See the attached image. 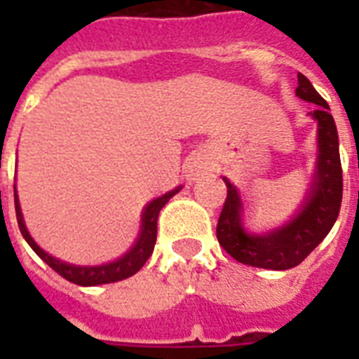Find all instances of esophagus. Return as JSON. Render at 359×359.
Masks as SVG:
<instances>
[{
    "label": "esophagus",
    "instance_id": "34e87169",
    "mask_svg": "<svg viewBox=\"0 0 359 359\" xmlns=\"http://www.w3.org/2000/svg\"><path fill=\"white\" fill-rule=\"evenodd\" d=\"M205 171H207V162L201 156L191 158L190 162L186 163V177H188V180H197Z\"/></svg>",
    "mask_w": 359,
    "mask_h": 359
}]
</instances>
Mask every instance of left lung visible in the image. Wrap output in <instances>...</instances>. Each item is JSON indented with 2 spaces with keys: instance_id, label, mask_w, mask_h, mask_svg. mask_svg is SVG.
<instances>
[{
  "instance_id": "left-lung-1",
  "label": "left lung",
  "mask_w": 359,
  "mask_h": 359,
  "mask_svg": "<svg viewBox=\"0 0 359 359\" xmlns=\"http://www.w3.org/2000/svg\"><path fill=\"white\" fill-rule=\"evenodd\" d=\"M296 97L318 106L309 114L318 126V154L311 188L294 218L268 233H250L242 219L244 199L229 179H224L227 199L219 214L216 236L219 245L242 264L268 270H289L298 266L326 238L339 216L343 169L335 121L330 115L326 100L304 74H298Z\"/></svg>"
}]
</instances>
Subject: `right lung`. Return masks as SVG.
Here are the masks:
<instances>
[{
  "mask_svg": "<svg viewBox=\"0 0 359 359\" xmlns=\"http://www.w3.org/2000/svg\"><path fill=\"white\" fill-rule=\"evenodd\" d=\"M180 188H182V186L168 191L165 196L152 199V201L145 207L143 214H141V231L137 240H135V244L132 245L121 259H117V261L114 262H108V264H100V266H78V264H70V262L59 261L55 257L48 255L44 250H41V248L36 245L35 240L31 238L29 231L25 229L24 216H22V208H20L18 196H16V188H14V208H16V219H18L20 233H22V236L25 238V242L31 245V250L35 251L36 255L41 257L42 261L46 262L52 270H55L59 276H63L67 281L81 285V287H93V285L123 281V279L134 276L135 272H140L141 266L147 262V259L152 255V250H154V244H156L158 214H160V210L165 207V203H168L175 194H179Z\"/></svg>",
  "mask_w": 359,
  "mask_h": 359,
  "instance_id": "right-lung-1",
  "label": "right lung"
}]
</instances>
